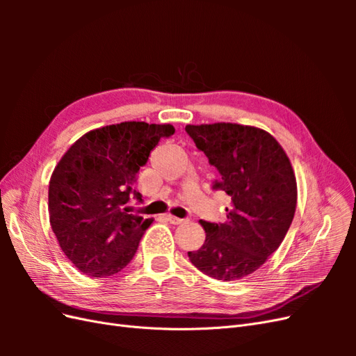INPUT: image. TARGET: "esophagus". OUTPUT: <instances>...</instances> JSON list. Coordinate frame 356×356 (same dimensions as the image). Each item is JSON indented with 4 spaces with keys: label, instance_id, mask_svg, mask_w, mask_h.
I'll use <instances>...</instances> for the list:
<instances>
[{
    "label": "esophagus",
    "instance_id": "obj_1",
    "mask_svg": "<svg viewBox=\"0 0 356 356\" xmlns=\"http://www.w3.org/2000/svg\"><path fill=\"white\" fill-rule=\"evenodd\" d=\"M166 218H168V221L170 222V224H181V222H184L186 220L184 218H178V217H175V215H166Z\"/></svg>",
    "mask_w": 356,
    "mask_h": 356
}]
</instances>
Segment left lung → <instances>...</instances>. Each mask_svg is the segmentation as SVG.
Returning <instances> with one entry per match:
<instances>
[{"label": "left lung", "instance_id": "obj_1", "mask_svg": "<svg viewBox=\"0 0 356 356\" xmlns=\"http://www.w3.org/2000/svg\"><path fill=\"white\" fill-rule=\"evenodd\" d=\"M186 132L217 168L213 190L232 199L225 222L200 220L207 239L188 252L200 272L238 281L261 267L294 218L297 182L284 148L263 129L234 123L187 124Z\"/></svg>", "mask_w": 356, "mask_h": 356}]
</instances>
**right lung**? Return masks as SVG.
Here are the masks:
<instances>
[{
    "instance_id": "obj_1",
    "label": "right lung",
    "mask_w": 356,
    "mask_h": 356,
    "mask_svg": "<svg viewBox=\"0 0 356 356\" xmlns=\"http://www.w3.org/2000/svg\"><path fill=\"white\" fill-rule=\"evenodd\" d=\"M170 124L123 122L95 129L75 141L59 160L49 184L53 233L68 260L83 275L106 277L132 261L153 220L129 213L126 203L141 166Z\"/></svg>"
}]
</instances>
